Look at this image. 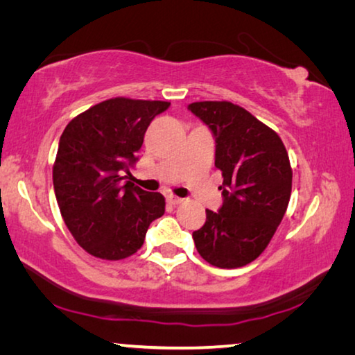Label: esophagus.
I'll list each match as a JSON object with an SVG mask.
<instances>
[{
  "label": "esophagus",
  "instance_id": "1",
  "mask_svg": "<svg viewBox=\"0 0 355 355\" xmlns=\"http://www.w3.org/2000/svg\"><path fill=\"white\" fill-rule=\"evenodd\" d=\"M167 202H169L171 205H180V203L183 202V199H182V197H177V196L171 194V196H167Z\"/></svg>",
  "mask_w": 355,
  "mask_h": 355
}]
</instances>
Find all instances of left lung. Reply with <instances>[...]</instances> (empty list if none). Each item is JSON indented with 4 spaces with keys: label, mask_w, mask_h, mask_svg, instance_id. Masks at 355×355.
I'll list each match as a JSON object with an SVG mask.
<instances>
[{
    "label": "left lung",
    "mask_w": 355,
    "mask_h": 355,
    "mask_svg": "<svg viewBox=\"0 0 355 355\" xmlns=\"http://www.w3.org/2000/svg\"><path fill=\"white\" fill-rule=\"evenodd\" d=\"M188 110L211 130L214 166L224 177V203L218 213L207 209V222L192 233L197 252L216 268L245 266L268 248L288 208L286 148L274 130L230 101H196Z\"/></svg>",
    "instance_id": "obj_1"
}]
</instances>
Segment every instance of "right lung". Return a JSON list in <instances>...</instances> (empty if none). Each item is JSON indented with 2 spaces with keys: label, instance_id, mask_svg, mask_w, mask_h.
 Returning a JSON list of instances; mask_svg holds the SVG:
<instances>
[{
  "label": "right lung",
  "instance_id": "right-lung-1",
  "mask_svg": "<svg viewBox=\"0 0 355 355\" xmlns=\"http://www.w3.org/2000/svg\"><path fill=\"white\" fill-rule=\"evenodd\" d=\"M169 101L117 97L81 112L65 127L53 166L62 219L76 243L101 260H123L142 248L148 225L164 214L159 192L125 182L144 135Z\"/></svg>",
  "mask_w": 355,
  "mask_h": 355
}]
</instances>
